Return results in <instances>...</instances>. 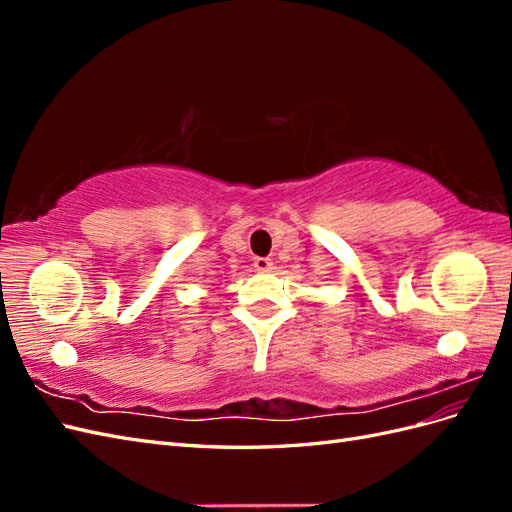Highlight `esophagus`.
Wrapping results in <instances>:
<instances>
[{
    "label": "esophagus",
    "mask_w": 512,
    "mask_h": 512,
    "mask_svg": "<svg viewBox=\"0 0 512 512\" xmlns=\"http://www.w3.org/2000/svg\"><path fill=\"white\" fill-rule=\"evenodd\" d=\"M254 269L258 273H269L273 269V260L271 258H254Z\"/></svg>",
    "instance_id": "1"
}]
</instances>
